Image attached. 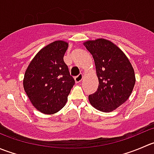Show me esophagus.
Segmentation results:
<instances>
[{"label":"esophagus","mask_w":154,"mask_h":154,"mask_svg":"<svg viewBox=\"0 0 154 154\" xmlns=\"http://www.w3.org/2000/svg\"><path fill=\"white\" fill-rule=\"evenodd\" d=\"M83 78V74H80L79 75L76 76V77H74V80H75L76 83H80V82L82 81Z\"/></svg>","instance_id":"34e87169"}]
</instances>
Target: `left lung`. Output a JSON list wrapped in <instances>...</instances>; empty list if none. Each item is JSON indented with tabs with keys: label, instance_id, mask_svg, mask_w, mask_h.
<instances>
[{
	"label": "left lung",
	"instance_id": "left-lung-1",
	"mask_svg": "<svg viewBox=\"0 0 154 154\" xmlns=\"http://www.w3.org/2000/svg\"><path fill=\"white\" fill-rule=\"evenodd\" d=\"M95 61L98 87L89 95L92 107L103 112L113 111L129 98L135 83L134 69L123 51L107 40L83 43Z\"/></svg>",
	"mask_w": 154,
	"mask_h": 154
}]
</instances>
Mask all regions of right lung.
<instances>
[{
    "instance_id": "obj_1",
    "label": "right lung",
    "mask_w": 154,
    "mask_h": 154,
    "mask_svg": "<svg viewBox=\"0 0 154 154\" xmlns=\"http://www.w3.org/2000/svg\"><path fill=\"white\" fill-rule=\"evenodd\" d=\"M68 44L56 41L41 49L25 71L23 86L34 107L45 114L59 111L75 83L64 62Z\"/></svg>"
}]
</instances>
